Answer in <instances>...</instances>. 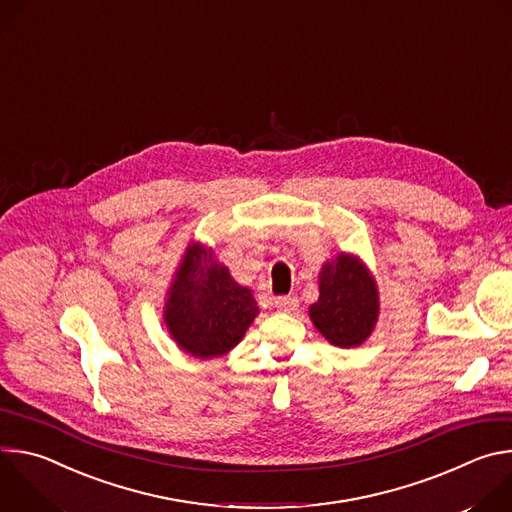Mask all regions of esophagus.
<instances>
[{"instance_id":"34e87169","label":"esophagus","mask_w":512,"mask_h":512,"mask_svg":"<svg viewBox=\"0 0 512 512\" xmlns=\"http://www.w3.org/2000/svg\"><path fill=\"white\" fill-rule=\"evenodd\" d=\"M275 308L279 310V312H294V310H298V298L296 296H279L277 300H275Z\"/></svg>"}]
</instances>
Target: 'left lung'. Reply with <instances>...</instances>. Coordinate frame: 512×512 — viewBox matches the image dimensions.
<instances>
[{"label":"left lung","instance_id":"1","mask_svg":"<svg viewBox=\"0 0 512 512\" xmlns=\"http://www.w3.org/2000/svg\"><path fill=\"white\" fill-rule=\"evenodd\" d=\"M379 296L375 281L354 257L340 255L320 273V300L310 316L316 328L340 348L364 342L377 322Z\"/></svg>","mask_w":512,"mask_h":512}]
</instances>
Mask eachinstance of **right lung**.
<instances>
[{
    "label": "right lung",
    "instance_id": "right-lung-1",
    "mask_svg": "<svg viewBox=\"0 0 512 512\" xmlns=\"http://www.w3.org/2000/svg\"><path fill=\"white\" fill-rule=\"evenodd\" d=\"M259 314L247 287L237 285L225 265L202 247H190L166 304L174 340L198 358L229 352Z\"/></svg>",
    "mask_w": 512,
    "mask_h": 512
}]
</instances>
